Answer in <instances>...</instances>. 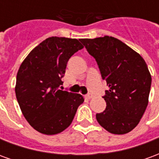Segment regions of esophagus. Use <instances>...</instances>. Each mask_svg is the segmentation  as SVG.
Segmentation results:
<instances>
[{
	"mask_svg": "<svg viewBox=\"0 0 159 159\" xmlns=\"http://www.w3.org/2000/svg\"><path fill=\"white\" fill-rule=\"evenodd\" d=\"M93 97V95L91 94V93H89V94H87V95H85V98H86L87 100H90L91 98Z\"/></svg>",
	"mask_w": 159,
	"mask_h": 159,
	"instance_id": "obj_1",
	"label": "esophagus"
}]
</instances>
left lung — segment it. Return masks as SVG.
Listing matches in <instances>:
<instances>
[{
  "label": "left lung",
  "instance_id": "obj_1",
  "mask_svg": "<svg viewBox=\"0 0 159 159\" xmlns=\"http://www.w3.org/2000/svg\"><path fill=\"white\" fill-rule=\"evenodd\" d=\"M96 60L109 90L103 97L107 108L96 114L101 127L114 134H124L140 123L148 105L152 76L144 59L112 36L81 39Z\"/></svg>",
  "mask_w": 159,
  "mask_h": 159
}]
</instances>
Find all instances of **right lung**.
Returning a JSON list of instances; mask_svg holds the SVG:
<instances>
[{"instance_id":"add662e5","label":"right lung","mask_w":159,"mask_h":159,"mask_svg":"<svg viewBox=\"0 0 159 159\" xmlns=\"http://www.w3.org/2000/svg\"><path fill=\"white\" fill-rule=\"evenodd\" d=\"M82 48L77 39L52 36L33 48L19 67L16 98L24 117L40 133H61L84 101L80 93L59 89L68 60Z\"/></svg>"}]
</instances>
